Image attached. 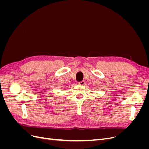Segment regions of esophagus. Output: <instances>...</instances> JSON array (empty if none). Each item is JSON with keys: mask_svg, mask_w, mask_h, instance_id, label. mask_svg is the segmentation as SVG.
I'll list each match as a JSON object with an SVG mask.
<instances>
[{"mask_svg": "<svg viewBox=\"0 0 149 149\" xmlns=\"http://www.w3.org/2000/svg\"><path fill=\"white\" fill-rule=\"evenodd\" d=\"M78 84H79V85L83 86V85H84V84H85V81H79V82H78Z\"/></svg>", "mask_w": 149, "mask_h": 149, "instance_id": "esophagus-1", "label": "esophagus"}]
</instances>
